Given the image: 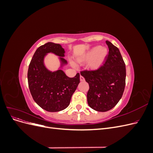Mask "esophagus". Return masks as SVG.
<instances>
[{"instance_id": "esophagus-1", "label": "esophagus", "mask_w": 153, "mask_h": 153, "mask_svg": "<svg viewBox=\"0 0 153 153\" xmlns=\"http://www.w3.org/2000/svg\"><path fill=\"white\" fill-rule=\"evenodd\" d=\"M80 80L81 82H82V81H84V78L83 77L82 75H80Z\"/></svg>"}]
</instances>
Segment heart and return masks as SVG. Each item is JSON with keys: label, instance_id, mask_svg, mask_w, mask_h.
I'll use <instances>...</instances> for the list:
<instances>
[{"label": "heart", "instance_id": "b5f03b06", "mask_svg": "<svg viewBox=\"0 0 153 153\" xmlns=\"http://www.w3.org/2000/svg\"><path fill=\"white\" fill-rule=\"evenodd\" d=\"M108 53V50L106 47H101V46H96L92 47L82 57L76 58L78 64H82L91 61L89 68L92 71H96L103 65ZM71 66L76 67V64L71 61Z\"/></svg>", "mask_w": 153, "mask_h": 153}]
</instances>
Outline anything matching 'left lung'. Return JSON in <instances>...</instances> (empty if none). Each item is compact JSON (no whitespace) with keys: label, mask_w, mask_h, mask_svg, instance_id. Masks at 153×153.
Returning <instances> with one entry per match:
<instances>
[{"label":"left lung","mask_w":153,"mask_h":153,"mask_svg":"<svg viewBox=\"0 0 153 153\" xmlns=\"http://www.w3.org/2000/svg\"><path fill=\"white\" fill-rule=\"evenodd\" d=\"M109 53L104 65L96 71H85L81 75L89 85L87 103L98 112L113 108L121 100L126 84V66L115 46L106 41Z\"/></svg>","instance_id":"1"}]
</instances>
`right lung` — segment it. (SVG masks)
Returning a JSON list of instances; mask_svg holds the SVG:
<instances>
[{"instance_id":"right-lung-1","label":"right lung","mask_w":153,"mask_h":153,"mask_svg":"<svg viewBox=\"0 0 153 153\" xmlns=\"http://www.w3.org/2000/svg\"><path fill=\"white\" fill-rule=\"evenodd\" d=\"M48 53L58 56L60 66L56 71H51L45 66L44 59ZM64 54L61 45L48 42L36 50L29 66L27 78L31 95L35 102L48 112L66 108L80 83L79 73L69 78L62 71L68 64Z\"/></svg>"}]
</instances>
